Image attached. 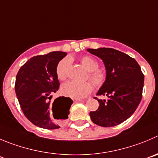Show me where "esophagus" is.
<instances>
[{
  "mask_svg": "<svg viewBox=\"0 0 158 158\" xmlns=\"http://www.w3.org/2000/svg\"><path fill=\"white\" fill-rule=\"evenodd\" d=\"M75 101H76V102H82V101L84 100H81V99H75Z\"/></svg>",
  "mask_w": 158,
  "mask_h": 158,
  "instance_id": "esophagus-1",
  "label": "esophagus"
}]
</instances>
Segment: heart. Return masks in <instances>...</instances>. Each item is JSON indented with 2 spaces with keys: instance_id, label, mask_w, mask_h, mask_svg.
<instances>
[{
  "instance_id": "obj_1",
  "label": "heart",
  "mask_w": 158,
  "mask_h": 158,
  "mask_svg": "<svg viewBox=\"0 0 158 158\" xmlns=\"http://www.w3.org/2000/svg\"><path fill=\"white\" fill-rule=\"evenodd\" d=\"M81 64L88 71H89L88 79L94 88L100 89L106 84L108 80L107 72L98 68L99 62L90 56H84L80 59ZM70 65V58L66 57L58 63L56 69L57 78L60 81L65 80L67 76V71ZM92 85L88 82L77 83L74 81H67L61 87L63 94L72 98L80 99L87 97L92 91Z\"/></svg>"
}]
</instances>
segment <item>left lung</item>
<instances>
[{
    "label": "left lung",
    "mask_w": 158,
    "mask_h": 158,
    "mask_svg": "<svg viewBox=\"0 0 158 158\" xmlns=\"http://www.w3.org/2000/svg\"><path fill=\"white\" fill-rule=\"evenodd\" d=\"M93 55L102 60L108 80L100 88L98 95L107 99H97L98 109L89 113L94 124L112 127L130 118L136 111L142 98L144 75L136 60L112 48L88 49Z\"/></svg>",
    "instance_id": "left-lung-1"
}]
</instances>
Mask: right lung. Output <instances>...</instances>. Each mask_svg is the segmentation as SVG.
<instances>
[{"label": "right lung", "mask_w": 158, "mask_h": 158, "mask_svg": "<svg viewBox=\"0 0 158 158\" xmlns=\"http://www.w3.org/2000/svg\"><path fill=\"white\" fill-rule=\"evenodd\" d=\"M67 53L55 51L33 56L21 67L16 76V95L24 115L34 125L46 130L59 129L50 115L51 98L60 87L56 69ZM73 101L59 97L52 106L54 118L67 119ZM56 114V116L54 114Z\"/></svg>", "instance_id": "obj_1"}]
</instances>
